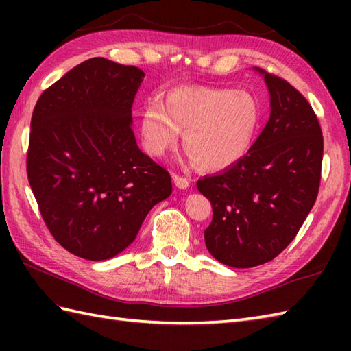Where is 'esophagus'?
<instances>
[{
	"label": "esophagus",
	"instance_id": "obj_1",
	"mask_svg": "<svg viewBox=\"0 0 351 351\" xmlns=\"http://www.w3.org/2000/svg\"><path fill=\"white\" fill-rule=\"evenodd\" d=\"M182 181H185V180H182V178H180V176H175V184L176 185H180V187H181V182Z\"/></svg>",
	"mask_w": 351,
	"mask_h": 351
}]
</instances>
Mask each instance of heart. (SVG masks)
Listing matches in <instances>:
<instances>
[{
	"label": "heart",
	"instance_id": "1",
	"mask_svg": "<svg viewBox=\"0 0 351 351\" xmlns=\"http://www.w3.org/2000/svg\"><path fill=\"white\" fill-rule=\"evenodd\" d=\"M228 132H229V126L225 125V123H219V125H215L214 128H213V137H214V138H221L223 136H226ZM228 143H229V145H228V147H226L225 156H230V155H232L234 149H235V141H234V140H229ZM189 151L193 152V149H189Z\"/></svg>",
	"mask_w": 351,
	"mask_h": 351
}]
</instances>
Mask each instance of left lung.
Listing matches in <instances>:
<instances>
[{"label": "left lung", "instance_id": "8db88e82", "mask_svg": "<svg viewBox=\"0 0 351 351\" xmlns=\"http://www.w3.org/2000/svg\"><path fill=\"white\" fill-rule=\"evenodd\" d=\"M143 78L136 66L95 57L64 73L34 107L29 187L49 232L75 256L122 253L147 213L171 195L167 170L140 151L132 132Z\"/></svg>", "mask_w": 351, "mask_h": 351}]
</instances>
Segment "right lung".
I'll return each instance as SVG.
<instances>
[{
	"label": "right lung",
	"mask_w": 351,
	"mask_h": 351,
	"mask_svg": "<svg viewBox=\"0 0 351 351\" xmlns=\"http://www.w3.org/2000/svg\"><path fill=\"white\" fill-rule=\"evenodd\" d=\"M270 95V116L247 154L197 190L213 205L206 249L220 263L249 268L294 240L317 199L323 134L309 102L285 80L255 68Z\"/></svg>",
	"instance_id": "obj_1"
}]
</instances>
